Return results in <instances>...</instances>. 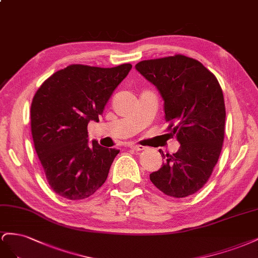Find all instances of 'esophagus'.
<instances>
[{
  "label": "esophagus",
  "instance_id": "1",
  "mask_svg": "<svg viewBox=\"0 0 258 258\" xmlns=\"http://www.w3.org/2000/svg\"><path fill=\"white\" fill-rule=\"evenodd\" d=\"M130 148L135 150V151H143V150L146 149V147H145V146H141V145H134V144H132V145H130Z\"/></svg>",
  "mask_w": 258,
  "mask_h": 258
}]
</instances>
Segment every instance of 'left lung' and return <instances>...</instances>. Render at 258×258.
<instances>
[{
  "instance_id": "obj_1",
  "label": "left lung",
  "mask_w": 258,
  "mask_h": 258,
  "mask_svg": "<svg viewBox=\"0 0 258 258\" xmlns=\"http://www.w3.org/2000/svg\"><path fill=\"white\" fill-rule=\"evenodd\" d=\"M135 67L157 86L164 100L167 131L180 144L177 152L166 153V162L150 174V180L168 197L194 195L210 179L223 148L226 108L222 87L200 61L185 55L143 60Z\"/></svg>"
}]
</instances>
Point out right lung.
<instances>
[{"label":"right lung","instance_id":"obj_1","mask_svg":"<svg viewBox=\"0 0 258 258\" xmlns=\"http://www.w3.org/2000/svg\"><path fill=\"white\" fill-rule=\"evenodd\" d=\"M131 63L113 68L70 64L44 81L30 109L34 148L53 191L68 200L94 195L120 150L88 144L87 125L98 122Z\"/></svg>","mask_w":258,"mask_h":258}]
</instances>
